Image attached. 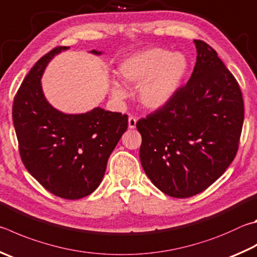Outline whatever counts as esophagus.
<instances>
[{
    "instance_id": "1",
    "label": "esophagus",
    "mask_w": 257,
    "mask_h": 257,
    "mask_svg": "<svg viewBox=\"0 0 257 257\" xmlns=\"http://www.w3.org/2000/svg\"><path fill=\"white\" fill-rule=\"evenodd\" d=\"M136 122H137V118H136V116L130 115L129 119H128V125H129V128H130V129L136 128Z\"/></svg>"
}]
</instances>
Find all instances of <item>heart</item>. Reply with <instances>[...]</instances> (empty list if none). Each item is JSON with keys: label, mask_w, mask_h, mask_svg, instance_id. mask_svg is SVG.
Here are the masks:
<instances>
[{"label": "heart", "mask_w": 257, "mask_h": 257, "mask_svg": "<svg viewBox=\"0 0 257 257\" xmlns=\"http://www.w3.org/2000/svg\"><path fill=\"white\" fill-rule=\"evenodd\" d=\"M188 71V62L183 55L164 48H149L132 55L119 65L118 73L132 85H141L139 99L147 108L157 109L166 104L179 90ZM115 97L125 96L119 83L112 84Z\"/></svg>", "instance_id": "b5f03b06"}]
</instances>
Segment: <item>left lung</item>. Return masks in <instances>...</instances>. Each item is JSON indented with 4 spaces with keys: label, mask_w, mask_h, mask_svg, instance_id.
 Segmentation results:
<instances>
[{
    "label": "left lung",
    "mask_w": 257,
    "mask_h": 257,
    "mask_svg": "<svg viewBox=\"0 0 257 257\" xmlns=\"http://www.w3.org/2000/svg\"><path fill=\"white\" fill-rule=\"evenodd\" d=\"M190 80L161 108L138 120L145 173L162 192L189 198L208 189L238 151L244 101L238 82L202 40Z\"/></svg>",
    "instance_id": "left-lung-1"
}]
</instances>
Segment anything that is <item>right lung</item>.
Instances as JSON below:
<instances>
[{"label":"right lung","mask_w":257,"mask_h":257,"mask_svg":"<svg viewBox=\"0 0 257 257\" xmlns=\"http://www.w3.org/2000/svg\"><path fill=\"white\" fill-rule=\"evenodd\" d=\"M67 48L57 46L34 65L15 96L12 118L28 172L56 197L76 200L100 185L110 154L128 128V115L101 108L65 114L46 101L41 75L53 56Z\"/></svg>","instance_id":"right-lung-1"}]
</instances>
